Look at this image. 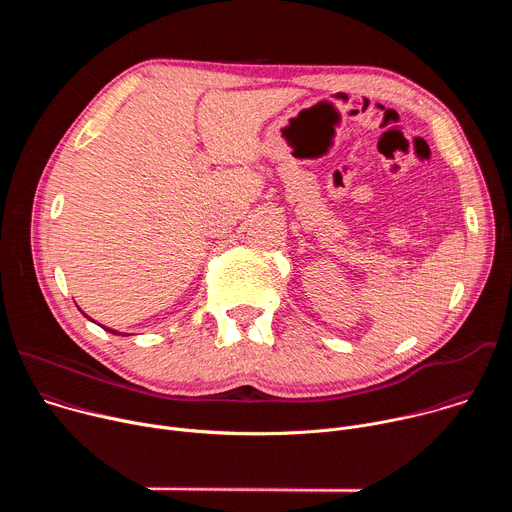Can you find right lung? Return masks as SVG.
I'll list each match as a JSON object with an SVG mask.
<instances>
[{"label":"right lung","mask_w":512,"mask_h":512,"mask_svg":"<svg viewBox=\"0 0 512 512\" xmlns=\"http://www.w3.org/2000/svg\"><path fill=\"white\" fill-rule=\"evenodd\" d=\"M89 318V316H87ZM105 328V326H103ZM107 332H111V334H119V336H129V334H123V332H117V330H111V328H105Z\"/></svg>","instance_id":"right-lung-1"}]
</instances>
